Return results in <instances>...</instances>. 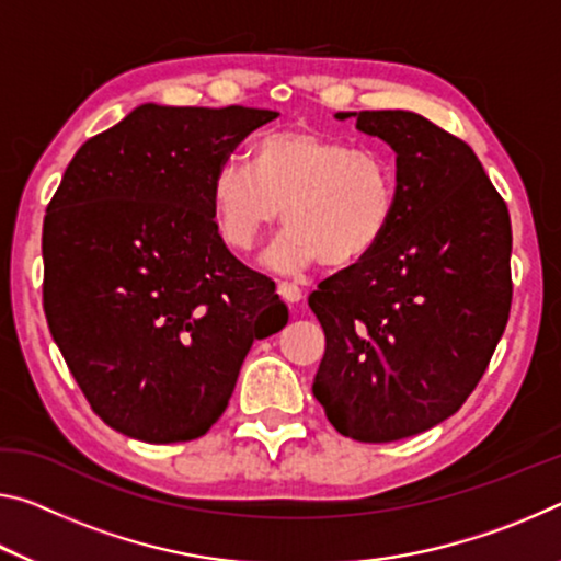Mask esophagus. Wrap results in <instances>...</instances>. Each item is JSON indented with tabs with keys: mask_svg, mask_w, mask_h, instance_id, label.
Here are the masks:
<instances>
[{
	"mask_svg": "<svg viewBox=\"0 0 561 561\" xmlns=\"http://www.w3.org/2000/svg\"><path fill=\"white\" fill-rule=\"evenodd\" d=\"M277 291H279V297H282L284 301H299V299H301V287H299L297 282L282 279V282L277 284Z\"/></svg>",
	"mask_w": 561,
	"mask_h": 561,
	"instance_id": "obj_1",
	"label": "esophagus"
}]
</instances>
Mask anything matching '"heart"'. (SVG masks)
Here are the masks:
<instances>
[{
    "label": "heart",
    "mask_w": 561,
    "mask_h": 561,
    "mask_svg": "<svg viewBox=\"0 0 561 561\" xmlns=\"http://www.w3.org/2000/svg\"><path fill=\"white\" fill-rule=\"evenodd\" d=\"M211 215L234 252H252L277 225L266 254L279 272L322 262L357 264L385 242L399 209L397 159L314 129H279L256 139L247 167L229 162L209 186Z\"/></svg>",
    "instance_id": "b5f03b06"
}]
</instances>
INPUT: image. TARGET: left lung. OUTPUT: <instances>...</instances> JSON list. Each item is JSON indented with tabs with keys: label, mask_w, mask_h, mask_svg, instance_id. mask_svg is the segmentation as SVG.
<instances>
[{
	"label": "left lung",
	"mask_w": 561,
	"mask_h": 561,
	"mask_svg": "<svg viewBox=\"0 0 561 561\" xmlns=\"http://www.w3.org/2000/svg\"><path fill=\"white\" fill-rule=\"evenodd\" d=\"M357 127L397 152L399 209L375 252L309 295L327 336L314 397L336 432L379 444L474 392L510 319L512 221L467 141L402 110Z\"/></svg>",
	"instance_id": "1"
}]
</instances>
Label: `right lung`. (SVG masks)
<instances>
[{
	"label": "right lung",
	"instance_id": "right-lung-1",
	"mask_svg": "<svg viewBox=\"0 0 561 561\" xmlns=\"http://www.w3.org/2000/svg\"><path fill=\"white\" fill-rule=\"evenodd\" d=\"M277 112L141 104L87 139L42 229V301L104 424L152 444L211 430L254 340L287 324L274 282L221 239L209 186Z\"/></svg>",
	"mask_w": 561,
	"mask_h": 561
}]
</instances>
